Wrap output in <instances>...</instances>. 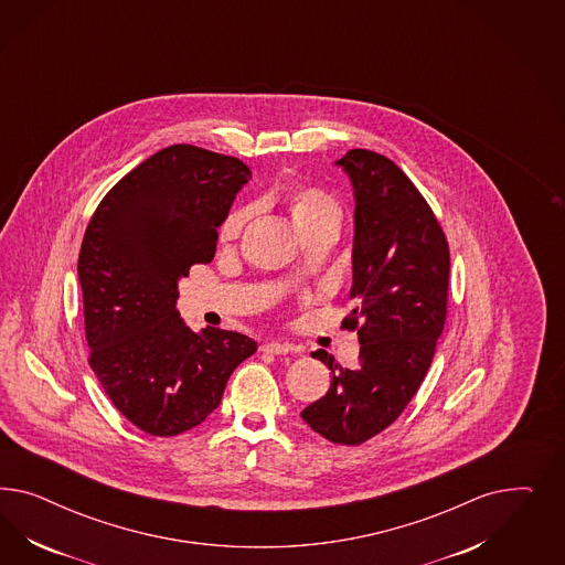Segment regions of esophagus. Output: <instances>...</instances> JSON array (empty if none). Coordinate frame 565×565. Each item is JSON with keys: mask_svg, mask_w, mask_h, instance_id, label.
<instances>
[{"mask_svg": "<svg viewBox=\"0 0 565 565\" xmlns=\"http://www.w3.org/2000/svg\"><path fill=\"white\" fill-rule=\"evenodd\" d=\"M260 350L267 352V354H288L291 350V345L286 342H267L260 345Z\"/></svg>", "mask_w": 565, "mask_h": 565, "instance_id": "1", "label": "esophagus"}]
</instances>
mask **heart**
Wrapping results in <instances>:
<instances>
[{
	"label": "heart",
	"instance_id": "1",
	"mask_svg": "<svg viewBox=\"0 0 565 565\" xmlns=\"http://www.w3.org/2000/svg\"><path fill=\"white\" fill-rule=\"evenodd\" d=\"M288 213L296 232L302 236L323 223H342L343 209L338 199L321 189H294L288 194ZM248 220V209H238L225 217L220 227L223 242L236 239Z\"/></svg>",
	"mask_w": 565,
	"mask_h": 565
}]
</instances>
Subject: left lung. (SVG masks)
<instances>
[{
  "label": "left lung",
  "instance_id": "left-lung-1",
  "mask_svg": "<svg viewBox=\"0 0 565 565\" xmlns=\"http://www.w3.org/2000/svg\"><path fill=\"white\" fill-rule=\"evenodd\" d=\"M340 166L354 189L352 312L359 366L342 369L326 350L333 379L300 412L327 441L360 445L390 427L425 381L447 315L449 248L444 230L408 175L383 154L352 149Z\"/></svg>",
  "mask_w": 565,
  "mask_h": 565
}]
</instances>
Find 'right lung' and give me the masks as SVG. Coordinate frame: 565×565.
Instances as JSON below:
<instances>
[{
  "label": "right lung",
  "mask_w": 565,
  "mask_h": 565,
  "mask_svg": "<svg viewBox=\"0 0 565 565\" xmlns=\"http://www.w3.org/2000/svg\"><path fill=\"white\" fill-rule=\"evenodd\" d=\"M250 170L227 154L171 145L105 194L78 255L88 364L135 425L173 437L199 427L257 342L217 327L184 326L178 281L211 263Z\"/></svg>",
  "instance_id": "add662e5"
}]
</instances>
